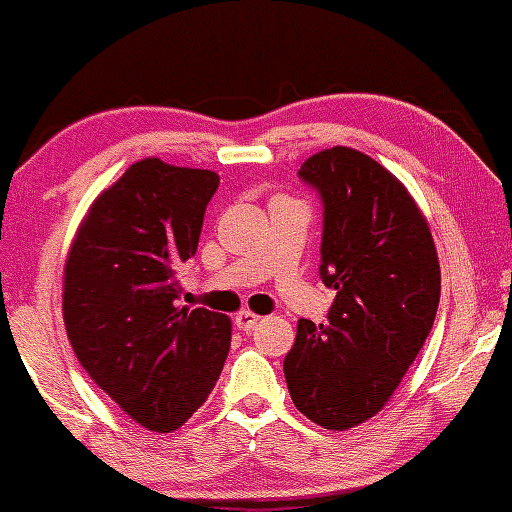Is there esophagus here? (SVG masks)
I'll return each instance as SVG.
<instances>
[{
  "instance_id": "esophagus-1",
  "label": "esophagus",
  "mask_w": 512,
  "mask_h": 512,
  "mask_svg": "<svg viewBox=\"0 0 512 512\" xmlns=\"http://www.w3.org/2000/svg\"><path fill=\"white\" fill-rule=\"evenodd\" d=\"M236 327L238 330H252V327L257 325V322H260V315H255V313H250V310H240V313L236 315Z\"/></svg>"
}]
</instances>
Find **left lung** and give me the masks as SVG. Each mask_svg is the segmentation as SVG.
Segmentation results:
<instances>
[{"mask_svg": "<svg viewBox=\"0 0 512 512\" xmlns=\"http://www.w3.org/2000/svg\"><path fill=\"white\" fill-rule=\"evenodd\" d=\"M298 175L322 199L320 279L337 296L327 325L298 320L284 375L301 414L346 431L385 407L424 346L438 255L407 187L370 156L334 146Z\"/></svg>", "mask_w": 512, "mask_h": 512, "instance_id": "obj_1", "label": "left lung"}]
</instances>
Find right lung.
I'll use <instances>...</instances> for the list:
<instances>
[{
	"instance_id": "1",
	"label": "right lung",
	"mask_w": 512,
	"mask_h": 512,
	"mask_svg": "<svg viewBox=\"0 0 512 512\" xmlns=\"http://www.w3.org/2000/svg\"><path fill=\"white\" fill-rule=\"evenodd\" d=\"M216 190L214 170L137 161L91 204L64 264L76 358L149 431H175L207 402L231 346L226 315L175 305Z\"/></svg>"
}]
</instances>
